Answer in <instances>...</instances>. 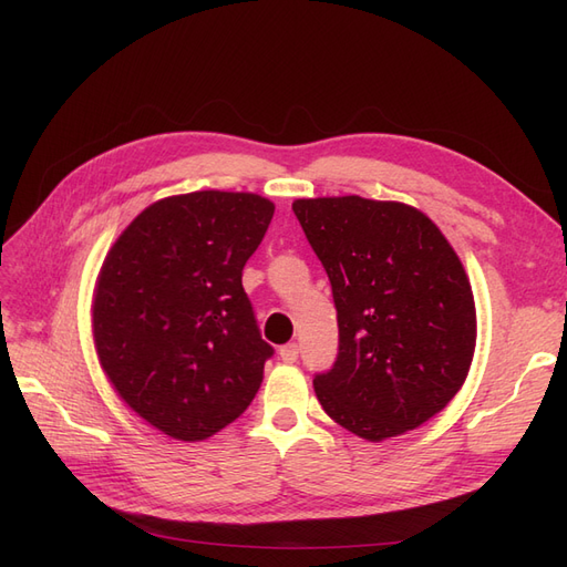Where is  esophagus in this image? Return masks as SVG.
Listing matches in <instances>:
<instances>
[{
    "mask_svg": "<svg viewBox=\"0 0 567 567\" xmlns=\"http://www.w3.org/2000/svg\"><path fill=\"white\" fill-rule=\"evenodd\" d=\"M279 357H281V362H286V364L298 362V346H296V342H288V346H284L279 350Z\"/></svg>",
    "mask_w": 567,
    "mask_h": 567,
    "instance_id": "esophagus-1",
    "label": "esophagus"
}]
</instances>
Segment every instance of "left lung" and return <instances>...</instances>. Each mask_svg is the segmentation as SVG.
<instances>
[{
	"label": "left lung",
	"instance_id": "obj_1",
	"mask_svg": "<svg viewBox=\"0 0 567 567\" xmlns=\"http://www.w3.org/2000/svg\"><path fill=\"white\" fill-rule=\"evenodd\" d=\"M293 213L338 310V359L317 400L369 442L404 435L452 402L477 321L468 274L435 221L398 200L298 198Z\"/></svg>",
	"mask_w": 567,
	"mask_h": 567
}]
</instances>
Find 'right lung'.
I'll use <instances>...</instances> for the list:
<instances>
[{
    "mask_svg": "<svg viewBox=\"0 0 567 567\" xmlns=\"http://www.w3.org/2000/svg\"><path fill=\"white\" fill-rule=\"evenodd\" d=\"M274 203L244 192L161 198L111 246L92 298L109 383L167 437L208 440L244 414L271 346L241 284Z\"/></svg>",
    "mask_w": 567,
    "mask_h": 567,
    "instance_id": "right-lung-1",
    "label": "right lung"
}]
</instances>
